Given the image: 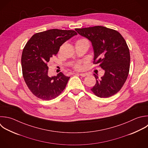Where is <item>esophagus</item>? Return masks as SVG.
Listing matches in <instances>:
<instances>
[{
  "label": "esophagus",
  "instance_id": "esophagus-1",
  "mask_svg": "<svg viewBox=\"0 0 148 148\" xmlns=\"http://www.w3.org/2000/svg\"><path fill=\"white\" fill-rule=\"evenodd\" d=\"M79 75L80 76H81L82 77H86V76H87L88 75H87V73H80L79 74Z\"/></svg>",
  "mask_w": 148,
  "mask_h": 148
}]
</instances>
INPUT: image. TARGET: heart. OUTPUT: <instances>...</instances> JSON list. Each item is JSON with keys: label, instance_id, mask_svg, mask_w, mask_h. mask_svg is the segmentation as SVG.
I'll list each match as a JSON object with an SVG mask.
<instances>
[{"label": "heart", "instance_id": "heart-1", "mask_svg": "<svg viewBox=\"0 0 148 148\" xmlns=\"http://www.w3.org/2000/svg\"><path fill=\"white\" fill-rule=\"evenodd\" d=\"M86 40V39H80L79 40ZM74 68L76 70H80L82 69V65L80 63H77V64H76L75 65H74Z\"/></svg>", "mask_w": 148, "mask_h": 148}]
</instances>
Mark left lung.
<instances>
[{
	"label": "left lung",
	"instance_id": "left-lung-1",
	"mask_svg": "<svg viewBox=\"0 0 148 148\" xmlns=\"http://www.w3.org/2000/svg\"><path fill=\"white\" fill-rule=\"evenodd\" d=\"M75 30L91 42L94 53L93 63L105 71L101 79L94 75L96 84L91 90L100 98L114 95L123 86L129 73L130 54L125 40L118 31L105 27Z\"/></svg>",
	"mask_w": 148,
	"mask_h": 148
}]
</instances>
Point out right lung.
I'll return each instance as SVG.
<instances>
[{"instance_id":"add662e5","label":"right lung","mask_w":148,"mask_h":148,"mask_svg":"<svg viewBox=\"0 0 148 148\" xmlns=\"http://www.w3.org/2000/svg\"><path fill=\"white\" fill-rule=\"evenodd\" d=\"M77 34L73 30L50 29L35 34L25 45L21 56L23 75L28 88L36 97L51 100L65 89L70 77L62 72L49 77L47 63L64 42Z\"/></svg>"}]
</instances>
